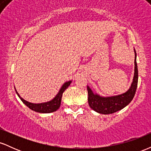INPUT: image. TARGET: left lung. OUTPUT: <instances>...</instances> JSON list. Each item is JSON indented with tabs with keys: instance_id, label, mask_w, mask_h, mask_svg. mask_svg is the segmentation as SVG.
<instances>
[{
	"instance_id": "left-lung-1",
	"label": "left lung",
	"mask_w": 151,
	"mask_h": 151,
	"mask_svg": "<svg viewBox=\"0 0 151 151\" xmlns=\"http://www.w3.org/2000/svg\"><path fill=\"white\" fill-rule=\"evenodd\" d=\"M134 75L130 88L126 92L111 96H102L96 93H93L91 88L87 86L88 103L89 106L97 113L110 114L120 111L126 107L132 101L136 93L138 85V72L136 63V52L134 49Z\"/></svg>"
}]
</instances>
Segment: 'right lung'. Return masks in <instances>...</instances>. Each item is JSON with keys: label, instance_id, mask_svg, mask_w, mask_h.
I'll return each instance as SVG.
<instances>
[{"label": "right lung", "instance_id": "add662e5", "mask_svg": "<svg viewBox=\"0 0 151 151\" xmlns=\"http://www.w3.org/2000/svg\"><path fill=\"white\" fill-rule=\"evenodd\" d=\"M72 80L66 81L64 83V84L61 86L60 91H58V93H57L56 96L54 97L52 99L50 100L49 101L47 102H43V103H38V104H34L29 102L26 100L22 99L21 96L19 95V93L17 91V90L15 89L17 94L19 96V98L21 99V101L23 102L27 106L28 108H30L31 110L34 111L38 112V113H42V114H48V113H52V112L56 111L58 109L60 108V105H61V101H62V96L63 94L64 91H65L66 89L68 88V86L70 85V84L72 83Z\"/></svg>", "mask_w": 151, "mask_h": 151}]
</instances>
